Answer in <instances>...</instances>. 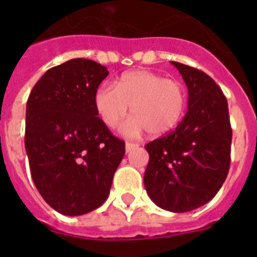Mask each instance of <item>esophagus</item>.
<instances>
[{"label": "esophagus", "instance_id": "esophagus-1", "mask_svg": "<svg viewBox=\"0 0 257 257\" xmlns=\"http://www.w3.org/2000/svg\"><path fill=\"white\" fill-rule=\"evenodd\" d=\"M139 144H136V143H131V142H126V153L133 151L134 148H138Z\"/></svg>", "mask_w": 257, "mask_h": 257}]
</instances>
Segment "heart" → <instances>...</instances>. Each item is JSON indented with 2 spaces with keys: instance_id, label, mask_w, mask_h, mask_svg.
Returning <instances> with one entry per match:
<instances>
[{
  "instance_id": "b5f03b06",
  "label": "heart",
  "mask_w": 257,
  "mask_h": 257,
  "mask_svg": "<svg viewBox=\"0 0 257 257\" xmlns=\"http://www.w3.org/2000/svg\"><path fill=\"white\" fill-rule=\"evenodd\" d=\"M130 106L135 117L122 131L138 135L147 128L152 135L169 133L180 122L187 108V91L176 79L149 70H131L122 74L117 86L104 83L95 94V108L101 121L115 127Z\"/></svg>"
}]
</instances>
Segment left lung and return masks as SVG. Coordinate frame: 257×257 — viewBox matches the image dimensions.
Returning a JSON list of instances; mask_svg holds the SVG:
<instances>
[{
	"label": "left lung",
	"instance_id": "1",
	"mask_svg": "<svg viewBox=\"0 0 257 257\" xmlns=\"http://www.w3.org/2000/svg\"><path fill=\"white\" fill-rule=\"evenodd\" d=\"M188 87V112L174 131L145 145L148 196L158 207L188 212L216 196L230 166L226 97L202 70L171 61Z\"/></svg>",
	"mask_w": 257,
	"mask_h": 257
}]
</instances>
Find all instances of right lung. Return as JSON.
Here are the masks:
<instances>
[{
    "instance_id": "add662e5",
    "label": "right lung",
    "mask_w": 257,
    "mask_h": 257,
    "mask_svg": "<svg viewBox=\"0 0 257 257\" xmlns=\"http://www.w3.org/2000/svg\"><path fill=\"white\" fill-rule=\"evenodd\" d=\"M109 74L88 59L51 68L27 101L26 151L32 179L47 205L78 216L100 207L124 156V142L108 130L95 94Z\"/></svg>"
}]
</instances>
